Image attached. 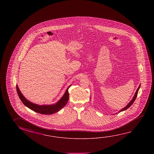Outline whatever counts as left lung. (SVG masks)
I'll use <instances>...</instances> for the list:
<instances>
[{"mask_svg": "<svg viewBox=\"0 0 154 154\" xmlns=\"http://www.w3.org/2000/svg\"><path fill=\"white\" fill-rule=\"evenodd\" d=\"M140 86H141V84H140L139 88H138L137 89L136 92H135V94H134V96L133 98V99H131V101H130V102H129V103H128V105H127L126 107H125L124 109H121V110H120V111H119V113H120V112H122V111H125V110H126L127 109H128L129 107H131V106L132 105V104L134 102V101H135V100L136 99V97H137V93H138V91H139V88H140ZM116 114H117V113H116Z\"/></svg>", "mask_w": 154, "mask_h": 154, "instance_id": "8db88e82", "label": "left lung"}]
</instances>
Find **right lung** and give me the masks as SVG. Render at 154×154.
I'll use <instances>...</instances> for the list:
<instances>
[{
    "instance_id": "add662e5",
    "label": "right lung",
    "mask_w": 154,
    "mask_h": 154,
    "mask_svg": "<svg viewBox=\"0 0 154 154\" xmlns=\"http://www.w3.org/2000/svg\"><path fill=\"white\" fill-rule=\"evenodd\" d=\"M71 86H69L68 88L66 89L64 94H63L62 97L58 100L56 103L52 105H38L36 103H33L31 101L28 100L26 98L23 94L21 92L18 86L17 85V91L18 93V96L20 99L21 101L23 102V103L28 108L33 110L34 112H37L38 113L42 114H53L55 113L61 109H63L64 106H66L67 102L69 100L68 88Z\"/></svg>"
}]
</instances>
